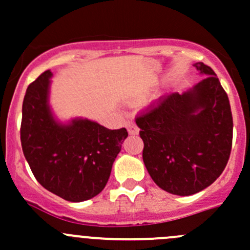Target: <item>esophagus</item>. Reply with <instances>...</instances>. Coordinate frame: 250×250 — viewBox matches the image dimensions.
I'll use <instances>...</instances> for the list:
<instances>
[{"label":"esophagus","instance_id":"esophagus-1","mask_svg":"<svg viewBox=\"0 0 250 250\" xmlns=\"http://www.w3.org/2000/svg\"><path fill=\"white\" fill-rule=\"evenodd\" d=\"M125 127H127L128 133H129V134H132V136H137V134L139 133V128L137 127L136 123L132 122V121H128V122L125 123Z\"/></svg>","mask_w":250,"mask_h":250}]
</instances>
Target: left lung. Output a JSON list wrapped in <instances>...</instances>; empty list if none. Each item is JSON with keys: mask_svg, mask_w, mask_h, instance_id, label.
Listing matches in <instances>:
<instances>
[{"mask_svg": "<svg viewBox=\"0 0 250 250\" xmlns=\"http://www.w3.org/2000/svg\"><path fill=\"white\" fill-rule=\"evenodd\" d=\"M193 66L207 76L185 92L165 95L136 118L150 178L179 196L193 195L214 183L232 149L227 93L211 67L204 62Z\"/></svg>", "mask_w": 250, "mask_h": 250, "instance_id": "left-lung-1", "label": "left lung"}]
</instances>
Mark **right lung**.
<instances>
[{"label": "right lung", "instance_id": "add662e5", "mask_svg": "<svg viewBox=\"0 0 250 250\" xmlns=\"http://www.w3.org/2000/svg\"><path fill=\"white\" fill-rule=\"evenodd\" d=\"M51 78L53 72L46 70L25 91L23 154L44 188L66 201H86L104 188L128 132L108 129L87 118L58 120L50 106Z\"/></svg>", "mask_w": 250, "mask_h": 250}]
</instances>
